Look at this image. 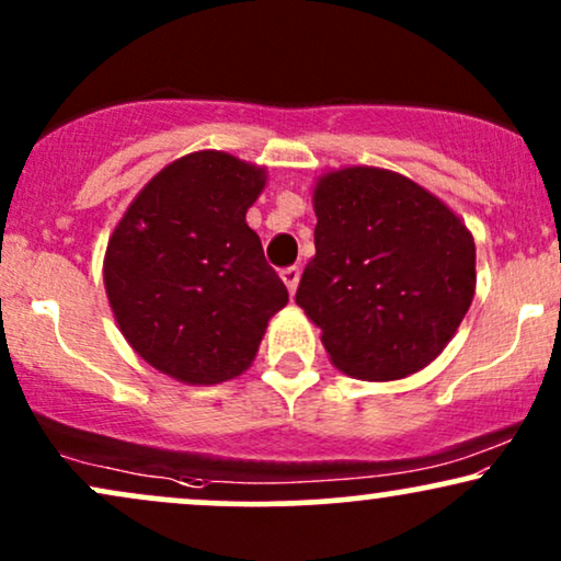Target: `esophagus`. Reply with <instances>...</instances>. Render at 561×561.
Instances as JSON below:
<instances>
[{
    "mask_svg": "<svg viewBox=\"0 0 561 561\" xmlns=\"http://www.w3.org/2000/svg\"><path fill=\"white\" fill-rule=\"evenodd\" d=\"M279 274H282V282H285L289 293H295V289H298V282H300V268L298 266H287V268H282Z\"/></svg>",
    "mask_w": 561,
    "mask_h": 561,
    "instance_id": "obj_1",
    "label": "esophagus"
}]
</instances>
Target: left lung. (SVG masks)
<instances>
[{"instance_id": "8db88e82", "label": "left lung", "mask_w": 561, "mask_h": 561, "mask_svg": "<svg viewBox=\"0 0 561 561\" xmlns=\"http://www.w3.org/2000/svg\"><path fill=\"white\" fill-rule=\"evenodd\" d=\"M317 255L295 293L332 364L362 379L427 366L474 295V242L440 199L401 173L343 169L313 190Z\"/></svg>"}]
</instances>
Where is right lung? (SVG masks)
I'll return each mask as SVG.
<instances>
[{"instance_id":"1","label":"right lung","mask_w":561,"mask_h":561,"mask_svg":"<svg viewBox=\"0 0 561 561\" xmlns=\"http://www.w3.org/2000/svg\"><path fill=\"white\" fill-rule=\"evenodd\" d=\"M266 176L227 152L165 165L115 227L107 300L128 345L163 375L216 385L255 358L285 282L244 221Z\"/></svg>"}]
</instances>
